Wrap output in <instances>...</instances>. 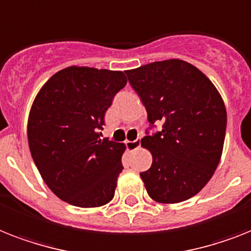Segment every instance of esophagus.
I'll use <instances>...</instances> for the list:
<instances>
[{
  "mask_svg": "<svg viewBox=\"0 0 251 251\" xmlns=\"http://www.w3.org/2000/svg\"><path fill=\"white\" fill-rule=\"evenodd\" d=\"M139 147H140V138L132 140V142L131 140H127V142H126V148H127L129 151H135L138 150Z\"/></svg>",
  "mask_w": 251,
  "mask_h": 251,
  "instance_id": "esophagus-1",
  "label": "esophagus"
}]
</instances>
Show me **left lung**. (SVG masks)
Segmentation results:
<instances>
[{
  "instance_id": "8db88e82",
  "label": "left lung",
  "mask_w": 251,
  "mask_h": 251,
  "mask_svg": "<svg viewBox=\"0 0 251 251\" xmlns=\"http://www.w3.org/2000/svg\"><path fill=\"white\" fill-rule=\"evenodd\" d=\"M147 109L151 125L162 130L140 140L152 166L140 173L147 192L160 203L191 199L219 165L227 112L221 94L199 68L180 59L125 71Z\"/></svg>"
}]
</instances>
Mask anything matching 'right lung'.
<instances>
[{"label": "right lung", "mask_w": 251, "mask_h": 251, "mask_svg": "<svg viewBox=\"0 0 251 251\" xmlns=\"http://www.w3.org/2000/svg\"><path fill=\"white\" fill-rule=\"evenodd\" d=\"M126 82L121 71L72 66L34 98L26 126L30 154L52 193L73 206H103L115 196L126 146L100 139L99 130Z\"/></svg>", "instance_id": "right-lung-1"}]
</instances>
